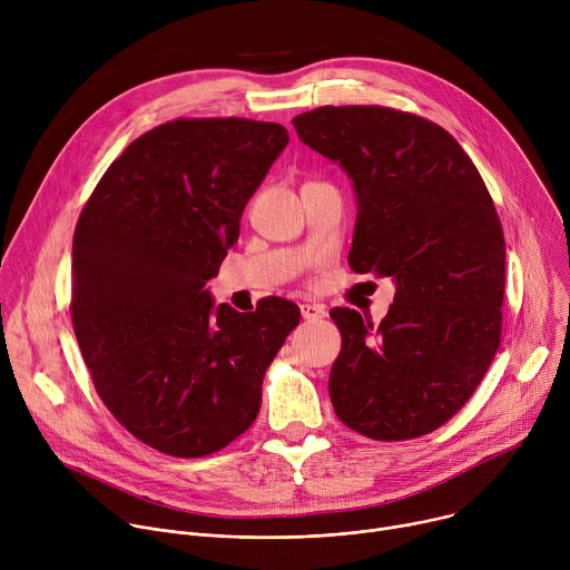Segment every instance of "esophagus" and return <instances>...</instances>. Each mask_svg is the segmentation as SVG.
<instances>
[{
	"mask_svg": "<svg viewBox=\"0 0 570 570\" xmlns=\"http://www.w3.org/2000/svg\"><path fill=\"white\" fill-rule=\"evenodd\" d=\"M299 311H302V317H304V320H311V322L322 320L324 315H327V308H324L322 304H308V302L302 304Z\"/></svg>",
	"mask_w": 570,
	"mask_h": 570,
	"instance_id": "esophagus-1",
	"label": "esophagus"
}]
</instances>
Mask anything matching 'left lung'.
Here are the masks:
<instances>
[{
  "instance_id": "8db88e82",
  "label": "left lung",
  "mask_w": 570,
  "mask_h": 570,
  "mask_svg": "<svg viewBox=\"0 0 570 570\" xmlns=\"http://www.w3.org/2000/svg\"><path fill=\"white\" fill-rule=\"evenodd\" d=\"M293 126L354 183L352 271L396 284L379 327L354 308L330 313L343 336L334 411L370 440L426 435L471 399L501 345L505 236L494 200L455 137L420 115L322 106Z\"/></svg>"
}]
</instances>
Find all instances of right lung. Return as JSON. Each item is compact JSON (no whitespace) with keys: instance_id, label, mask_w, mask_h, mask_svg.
<instances>
[{"instance_id":"add662e5","label":"right lung","mask_w":570,"mask_h":570,"mask_svg":"<svg viewBox=\"0 0 570 570\" xmlns=\"http://www.w3.org/2000/svg\"><path fill=\"white\" fill-rule=\"evenodd\" d=\"M286 144L282 124L167 121L128 144L76 223L80 354L115 420L167 455L216 453L253 426L264 374L299 322L284 297L236 313L205 291Z\"/></svg>"}]
</instances>
